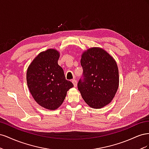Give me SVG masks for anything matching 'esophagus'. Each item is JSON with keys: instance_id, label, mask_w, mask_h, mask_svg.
Segmentation results:
<instances>
[{"instance_id": "esophagus-1", "label": "esophagus", "mask_w": 149, "mask_h": 149, "mask_svg": "<svg viewBox=\"0 0 149 149\" xmlns=\"http://www.w3.org/2000/svg\"><path fill=\"white\" fill-rule=\"evenodd\" d=\"M72 83H73V85H74V87H76V86H77V81H76L75 79H74L72 80Z\"/></svg>"}]
</instances>
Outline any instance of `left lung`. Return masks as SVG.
<instances>
[{"instance_id": "1", "label": "left lung", "mask_w": 149, "mask_h": 149, "mask_svg": "<svg viewBox=\"0 0 149 149\" xmlns=\"http://www.w3.org/2000/svg\"><path fill=\"white\" fill-rule=\"evenodd\" d=\"M83 79L78 88L84 101L92 108L100 109L109 104L118 91L119 70L115 60L104 49L89 48L81 59Z\"/></svg>"}]
</instances>
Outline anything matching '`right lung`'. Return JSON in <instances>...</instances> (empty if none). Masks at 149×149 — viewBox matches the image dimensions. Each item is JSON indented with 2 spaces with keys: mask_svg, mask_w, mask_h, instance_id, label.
<instances>
[{
  "mask_svg": "<svg viewBox=\"0 0 149 149\" xmlns=\"http://www.w3.org/2000/svg\"><path fill=\"white\" fill-rule=\"evenodd\" d=\"M59 57L60 53L55 49L42 52L35 57L26 71V82L31 96L40 106L49 110L59 107L67 91L73 87L58 64Z\"/></svg>",
  "mask_w": 149,
  "mask_h": 149,
  "instance_id": "right-lung-1",
  "label": "right lung"
}]
</instances>
